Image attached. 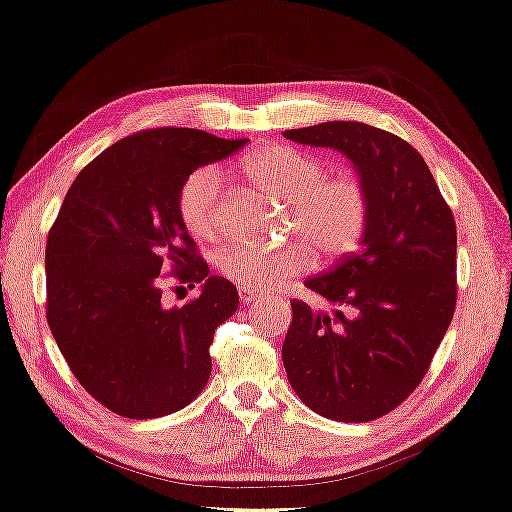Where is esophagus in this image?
<instances>
[{
	"mask_svg": "<svg viewBox=\"0 0 512 512\" xmlns=\"http://www.w3.org/2000/svg\"><path fill=\"white\" fill-rule=\"evenodd\" d=\"M239 296H241V301L246 303V305H257V303H262L264 301V296H259V294H255V292H248V289H239Z\"/></svg>",
	"mask_w": 512,
	"mask_h": 512,
	"instance_id": "obj_1",
	"label": "esophagus"
}]
</instances>
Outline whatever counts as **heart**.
<instances>
[{"instance_id":"1","label":"heart","mask_w":512,"mask_h":512,"mask_svg":"<svg viewBox=\"0 0 512 512\" xmlns=\"http://www.w3.org/2000/svg\"><path fill=\"white\" fill-rule=\"evenodd\" d=\"M241 177L262 193L287 204L280 246L232 243L216 257L218 271L248 292H269L282 280L299 276L317 259L333 262L352 253L368 225V193L354 174H329V165L287 144H266L241 160ZM179 216L197 239L223 230V174L200 167L181 183Z\"/></svg>"}]
</instances>
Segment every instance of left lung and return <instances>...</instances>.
Listing matches in <instances>:
<instances>
[{
	"label": "left lung",
	"instance_id": "left-lung-1",
	"mask_svg": "<svg viewBox=\"0 0 512 512\" xmlns=\"http://www.w3.org/2000/svg\"><path fill=\"white\" fill-rule=\"evenodd\" d=\"M292 142L349 158L368 193L361 248L305 287L335 310L292 301L282 363L294 393L319 416L365 423L421 384L455 312L453 213L423 156L361 121L285 131Z\"/></svg>",
	"mask_w": 512,
	"mask_h": 512
}]
</instances>
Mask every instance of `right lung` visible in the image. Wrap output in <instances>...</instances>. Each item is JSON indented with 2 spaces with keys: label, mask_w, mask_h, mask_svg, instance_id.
<instances>
[{
  "label": "right lung",
  "mask_w": 512,
  "mask_h": 512,
  "mask_svg": "<svg viewBox=\"0 0 512 512\" xmlns=\"http://www.w3.org/2000/svg\"><path fill=\"white\" fill-rule=\"evenodd\" d=\"M248 140L154 128L114 142L75 177L48 234V326L82 388L124 418L193 402L211 375L213 333L239 308L230 280L209 276L179 216L181 183ZM165 265L201 296L163 309Z\"/></svg>",
  "instance_id": "obj_1"
}]
</instances>
